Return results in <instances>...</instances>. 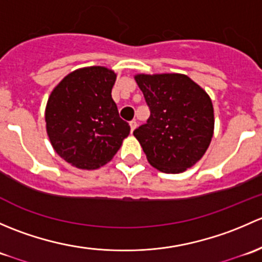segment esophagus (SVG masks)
Segmentation results:
<instances>
[{
	"label": "esophagus",
	"mask_w": 262,
	"mask_h": 262,
	"mask_svg": "<svg viewBox=\"0 0 262 262\" xmlns=\"http://www.w3.org/2000/svg\"><path fill=\"white\" fill-rule=\"evenodd\" d=\"M129 126H130V133H133L137 129V126H138V124H137L136 120H132L130 123H129Z\"/></svg>",
	"instance_id": "1"
}]
</instances>
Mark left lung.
Wrapping results in <instances>:
<instances>
[{
    "label": "left lung",
    "instance_id": "obj_1",
    "mask_svg": "<svg viewBox=\"0 0 262 262\" xmlns=\"http://www.w3.org/2000/svg\"><path fill=\"white\" fill-rule=\"evenodd\" d=\"M134 78L150 110L134 137L153 167L166 173L184 172L204 156L213 138L209 95L181 73H139Z\"/></svg>",
    "mask_w": 262,
    "mask_h": 262
}]
</instances>
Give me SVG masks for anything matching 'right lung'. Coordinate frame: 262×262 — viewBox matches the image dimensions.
<instances>
[{
  "mask_svg": "<svg viewBox=\"0 0 262 262\" xmlns=\"http://www.w3.org/2000/svg\"><path fill=\"white\" fill-rule=\"evenodd\" d=\"M115 80L114 71L102 66L80 68L49 95L46 126L50 144L75 167L96 170L104 166L130 132L112 97Z\"/></svg>",
  "mask_w": 262,
  "mask_h": 262,
  "instance_id": "right-lung-1",
  "label": "right lung"
}]
</instances>
